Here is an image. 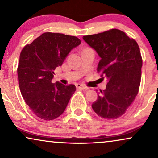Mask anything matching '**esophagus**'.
Listing matches in <instances>:
<instances>
[{
	"instance_id": "1",
	"label": "esophagus",
	"mask_w": 158,
	"mask_h": 158,
	"mask_svg": "<svg viewBox=\"0 0 158 158\" xmlns=\"http://www.w3.org/2000/svg\"><path fill=\"white\" fill-rule=\"evenodd\" d=\"M76 87L78 89H88L85 85H81V84H76Z\"/></svg>"
}]
</instances>
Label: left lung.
Masks as SVG:
<instances>
[{"label": "left lung", "mask_w": 158, "mask_h": 158, "mask_svg": "<svg viewBox=\"0 0 158 158\" xmlns=\"http://www.w3.org/2000/svg\"><path fill=\"white\" fill-rule=\"evenodd\" d=\"M83 39L101 57L97 67L106 88L92 105L101 118L118 119L132 104L141 83L142 57L136 41L118 29L85 35Z\"/></svg>", "instance_id": "1"}]
</instances>
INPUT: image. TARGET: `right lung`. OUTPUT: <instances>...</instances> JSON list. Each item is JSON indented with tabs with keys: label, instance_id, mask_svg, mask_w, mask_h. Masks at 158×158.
<instances>
[{
	"label": "right lung",
	"instance_id": "obj_1",
	"mask_svg": "<svg viewBox=\"0 0 158 158\" xmlns=\"http://www.w3.org/2000/svg\"><path fill=\"white\" fill-rule=\"evenodd\" d=\"M80 44L76 36L47 32L22 49L17 67L19 87L25 103L40 119L52 120L64 112L76 87L52 83V79L56 68Z\"/></svg>",
	"mask_w": 158,
	"mask_h": 158
}]
</instances>
